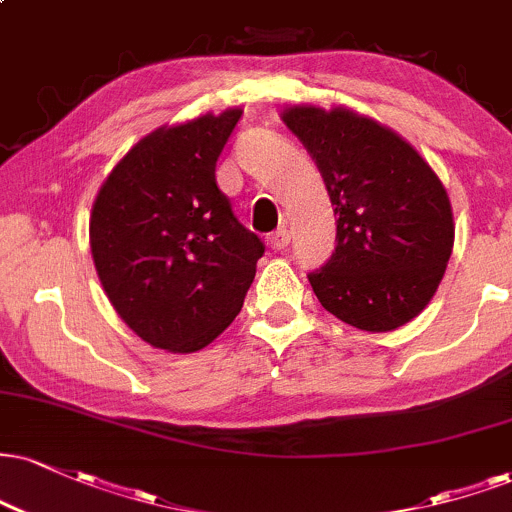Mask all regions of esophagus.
Here are the masks:
<instances>
[{
    "label": "esophagus",
    "mask_w": 512,
    "mask_h": 512,
    "mask_svg": "<svg viewBox=\"0 0 512 512\" xmlns=\"http://www.w3.org/2000/svg\"><path fill=\"white\" fill-rule=\"evenodd\" d=\"M288 243H291V233H288L286 229H279V231L269 233V236H267V245L272 250H276V252L286 250Z\"/></svg>",
    "instance_id": "1"
}]
</instances>
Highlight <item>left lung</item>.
<instances>
[{
  "instance_id": "1",
  "label": "left lung",
  "mask_w": 512,
  "mask_h": 512,
  "mask_svg": "<svg viewBox=\"0 0 512 512\" xmlns=\"http://www.w3.org/2000/svg\"><path fill=\"white\" fill-rule=\"evenodd\" d=\"M283 121L315 159L336 217V248L307 274L326 312L391 331L427 307L453 250L446 188L415 147L348 109L293 107Z\"/></svg>"
}]
</instances>
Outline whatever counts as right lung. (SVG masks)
Instances as JSON below:
<instances>
[{
  "label": "right lung",
  "mask_w": 512,
  "mask_h": 512,
  "mask_svg": "<svg viewBox=\"0 0 512 512\" xmlns=\"http://www.w3.org/2000/svg\"><path fill=\"white\" fill-rule=\"evenodd\" d=\"M238 119L229 109L150 133L92 207V260L114 310L169 353L205 348L236 319L264 255L214 176Z\"/></svg>",
  "instance_id": "add662e5"
}]
</instances>
